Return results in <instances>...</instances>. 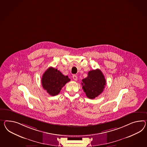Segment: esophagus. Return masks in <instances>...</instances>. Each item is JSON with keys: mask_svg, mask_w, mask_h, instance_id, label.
Here are the masks:
<instances>
[{"mask_svg": "<svg viewBox=\"0 0 147 147\" xmlns=\"http://www.w3.org/2000/svg\"><path fill=\"white\" fill-rule=\"evenodd\" d=\"M72 78H73V79H74L75 80H77V76L76 75H73V76H72Z\"/></svg>", "mask_w": 147, "mask_h": 147, "instance_id": "1", "label": "esophagus"}]
</instances>
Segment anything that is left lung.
<instances>
[{"mask_svg": "<svg viewBox=\"0 0 147 147\" xmlns=\"http://www.w3.org/2000/svg\"><path fill=\"white\" fill-rule=\"evenodd\" d=\"M82 82L83 90L87 97L90 99L95 98L101 94L106 84L105 76L98 69L88 72L87 77Z\"/></svg>", "mask_w": 147, "mask_h": 147, "instance_id": "8db88e82", "label": "left lung"}]
</instances>
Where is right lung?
I'll list each match as a JSON object with an SVG mask.
<instances>
[{"label":"right lung","instance_id":"add662e5","mask_svg":"<svg viewBox=\"0 0 147 147\" xmlns=\"http://www.w3.org/2000/svg\"><path fill=\"white\" fill-rule=\"evenodd\" d=\"M70 80L68 76L63 75L57 69L49 67L42 76V86L50 95L55 96Z\"/></svg>","mask_w":147,"mask_h":147}]
</instances>
